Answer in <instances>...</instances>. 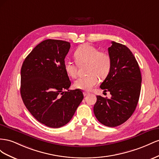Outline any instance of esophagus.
<instances>
[{"label": "esophagus", "instance_id": "esophagus-1", "mask_svg": "<svg viewBox=\"0 0 159 159\" xmlns=\"http://www.w3.org/2000/svg\"><path fill=\"white\" fill-rule=\"evenodd\" d=\"M83 94H84V96H87V95H88V94H89V93H88V92H83Z\"/></svg>", "mask_w": 159, "mask_h": 159}]
</instances>
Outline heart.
Returning a JSON list of instances; mask_svg holds the SVG:
<instances>
[{
  "label": "heart",
  "instance_id": "1",
  "mask_svg": "<svg viewBox=\"0 0 159 159\" xmlns=\"http://www.w3.org/2000/svg\"><path fill=\"white\" fill-rule=\"evenodd\" d=\"M74 57L79 65L87 63V76L79 77L75 82V87L84 90H90L99 81L98 76L104 78L110 72L111 61L108 54L99 52V50L90 44H84L77 48ZM64 69L66 73L72 78L77 75V67L69 59L64 61Z\"/></svg>",
  "mask_w": 159,
  "mask_h": 159
}]
</instances>
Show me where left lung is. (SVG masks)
<instances>
[{
  "label": "left lung",
  "instance_id": "8db88e82",
  "mask_svg": "<svg viewBox=\"0 0 159 159\" xmlns=\"http://www.w3.org/2000/svg\"><path fill=\"white\" fill-rule=\"evenodd\" d=\"M108 48L110 72L100 86L109 91L111 98L97 96L94 113L101 124L115 127L124 123L137 106L141 89V74L133 52L125 45L114 41Z\"/></svg>",
  "mask_w": 159,
  "mask_h": 159
}]
</instances>
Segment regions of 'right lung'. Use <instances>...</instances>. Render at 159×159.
I'll list each match as a JSON object with an SVG mask.
<instances>
[{"instance_id":"1","label":"right lung","mask_w":159,"mask_h":159,"mask_svg":"<svg viewBox=\"0 0 159 159\" xmlns=\"http://www.w3.org/2000/svg\"><path fill=\"white\" fill-rule=\"evenodd\" d=\"M70 47L64 40H45L34 48L21 67L22 101L31 115L48 127L67 124L84 97L79 89L69 90L71 82L64 61Z\"/></svg>"}]
</instances>
